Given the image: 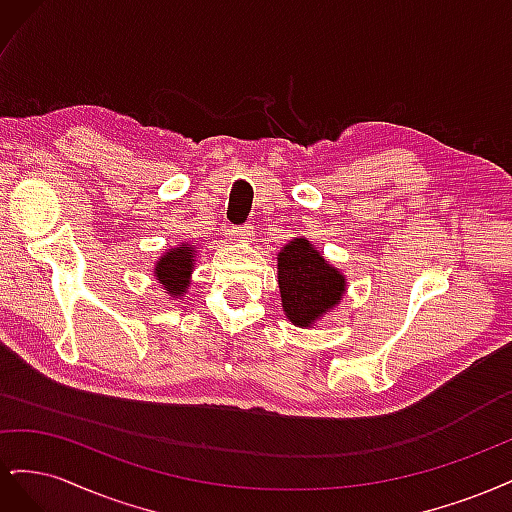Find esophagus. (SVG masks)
Masks as SVG:
<instances>
[{"instance_id": "34e87169", "label": "esophagus", "mask_w": 512, "mask_h": 512, "mask_svg": "<svg viewBox=\"0 0 512 512\" xmlns=\"http://www.w3.org/2000/svg\"><path fill=\"white\" fill-rule=\"evenodd\" d=\"M228 235L235 239V241H252L254 239V228L250 224L245 226H232L228 230Z\"/></svg>"}]
</instances>
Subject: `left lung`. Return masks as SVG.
Returning <instances> with one entry per match:
<instances>
[{"label": "left lung", "instance_id": "left-lung-1", "mask_svg": "<svg viewBox=\"0 0 512 512\" xmlns=\"http://www.w3.org/2000/svg\"><path fill=\"white\" fill-rule=\"evenodd\" d=\"M282 307L294 327L312 324L342 301L346 277L329 265L307 239L294 237L277 254Z\"/></svg>", "mask_w": 512, "mask_h": 512}]
</instances>
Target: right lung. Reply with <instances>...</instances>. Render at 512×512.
<instances>
[{"mask_svg":"<svg viewBox=\"0 0 512 512\" xmlns=\"http://www.w3.org/2000/svg\"><path fill=\"white\" fill-rule=\"evenodd\" d=\"M194 252L196 247L181 243L179 247H170V250L160 256L156 262V280L164 286L170 297H183V292L190 286V277L194 271Z\"/></svg>","mask_w":512,"mask_h":512,"instance_id":"right-lung-1","label":"right lung"}]
</instances>
